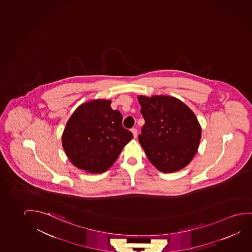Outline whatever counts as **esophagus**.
Segmentation results:
<instances>
[{
	"mask_svg": "<svg viewBox=\"0 0 252 252\" xmlns=\"http://www.w3.org/2000/svg\"><path fill=\"white\" fill-rule=\"evenodd\" d=\"M131 131V132H132V135H133V138H137V136H138V130H137L136 128H132Z\"/></svg>",
	"mask_w": 252,
	"mask_h": 252,
	"instance_id": "34e87169",
	"label": "esophagus"
}]
</instances>
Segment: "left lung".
Listing matches in <instances>:
<instances>
[{
    "label": "left lung",
    "mask_w": 252,
    "mask_h": 252,
    "mask_svg": "<svg viewBox=\"0 0 252 252\" xmlns=\"http://www.w3.org/2000/svg\"><path fill=\"white\" fill-rule=\"evenodd\" d=\"M145 120L139 136L150 162L164 173L178 172L192 160L201 139V126L191 110L179 98L139 95Z\"/></svg>",
    "instance_id": "1"
}]
</instances>
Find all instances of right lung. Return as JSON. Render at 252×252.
I'll use <instances>...</instances> for the list:
<instances>
[{"label":"right lung","mask_w":252,"mask_h":252,"mask_svg":"<svg viewBox=\"0 0 252 252\" xmlns=\"http://www.w3.org/2000/svg\"><path fill=\"white\" fill-rule=\"evenodd\" d=\"M111 103L110 99H93L81 104L62 133V146L70 162L89 173L106 172L133 138Z\"/></svg>","instance_id":"add662e5"}]
</instances>
